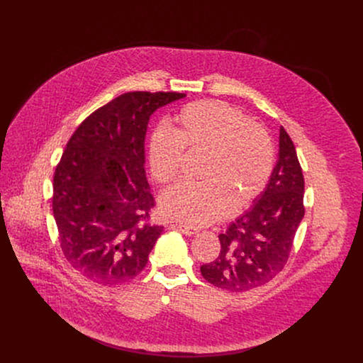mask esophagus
<instances>
[{
    "label": "esophagus",
    "mask_w": 363,
    "mask_h": 363,
    "mask_svg": "<svg viewBox=\"0 0 363 363\" xmlns=\"http://www.w3.org/2000/svg\"><path fill=\"white\" fill-rule=\"evenodd\" d=\"M175 227L179 228V231H182L185 235H194V234L198 233V228L191 227V225H186V224H177Z\"/></svg>",
    "instance_id": "34e87169"
}]
</instances>
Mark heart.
Wrapping results in <instances>:
<instances>
[{
    "label": "heart",
    "instance_id": "heart-1",
    "mask_svg": "<svg viewBox=\"0 0 363 363\" xmlns=\"http://www.w3.org/2000/svg\"><path fill=\"white\" fill-rule=\"evenodd\" d=\"M184 152L203 155L201 184H178L161 195L165 217L186 225H205L241 211L263 194L273 171L267 132L241 111L217 100L189 103L174 118L172 132L160 128L149 143L153 181L177 179Z\"/></svg>",
    "mask_w": 363,
    "mask_h": 363
}]
</instances>
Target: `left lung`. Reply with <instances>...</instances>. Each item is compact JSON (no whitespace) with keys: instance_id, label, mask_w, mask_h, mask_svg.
I'll return each instance as SVG.
<instances>
[{"instance_id":"left-lung-1","label":"left lung","mask_w":363,"mask_h":363,"mask_svg":"<svg viewBox=\"0 0 363 363\" xmlns=\"http://www.w3.org/2000/svg\"><path fill=\"white\" fill-rule=\"evenodd\" d=\"M303 196L304 178L296 147L281 126L279 160L266 191L218 235L220 254L201 266L202 277L230 291H247L270 281L290 257L304 216Z\"/></svg>"}]
</instances>
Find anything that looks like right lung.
Here are the masks:
<instances>
[{"label": "right lung", "mask_w": 363, "mask_h": 363, "mask_svg": "<svg viewBox=\"0 0 363 363\" xmlns=\"http://www.w3.org/2000/svg\"><path fill=\"white\" fill-rule=\"evenodd\" d=\"M178 91H129L90 113L56 167L53 214L66 260L99 284L136 277L164 227L145 175L150 115L185 97Z\"/></svg>", "instance_id": "right-lung-1"}]
</instances>
